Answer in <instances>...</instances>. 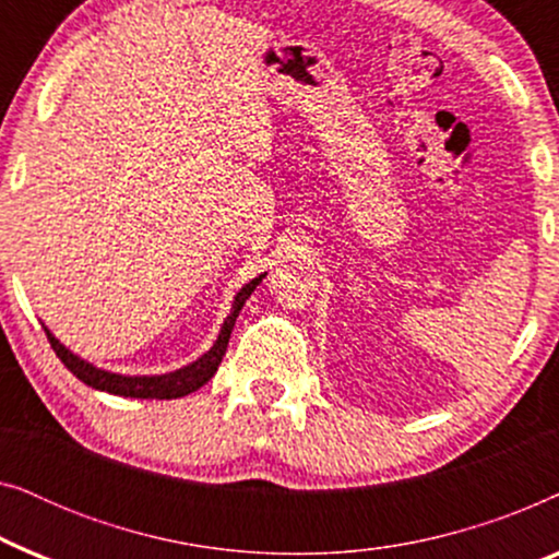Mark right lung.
Instances as JSON below:
<instances>
[{
  "instance_id": "add662e5",
  "label": "right lung",
  "mask_w": 559,
  "mask_h": 559,
  "mask_svg": "<svg viewBox=\"0 0 559 559\" xmlns=\"http://www.w3.org/2000/svg\"><path fill=\"white\" fill-rule=\"evenodd\" d=\"M266 274H259L257 280H251L249 285H243L239 289V295L234 297V308L228 312V318L224 320V328H221L218 341L213 343V348L209 354H203L198 361L182 366L178 371L170 373H159V377H121V373H111L104 369H96L88 361H83L75 354H71L63 343L58 338H52V333L45 328V335H48L52 350L60 361L66 364V369L73 373L75 379H81L83 384L102 389V392L109 394H119V396H134V400H178V396H186L195 389H201L205 381H209L213 373H216L221 358H224L226 348H228V338H231L234 323L239 318V310L243 308V302L249 300V295L254 293L259 282H262Z\"/></svg>"
}]
</instances>
